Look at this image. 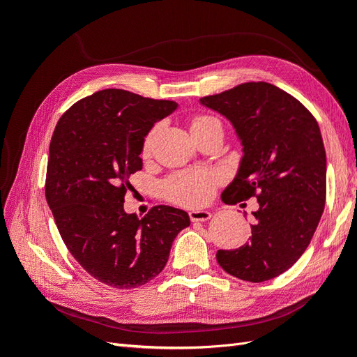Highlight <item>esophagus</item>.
<instances>
[{
  "mask_svg": "<svg viewBox=\"0 0 357 357\" xmlns=\"http://www.w3.org/2000/svg\"><path fill=\"white\" fill-rule=\"evenodd\" d=\"M189 218L192 222H207L211 218V213L207 210H190Z\"/></svg>",
  "mask_w": 357,
  "mask_h": 357,
  "instance_id": "obj_1",
  "label": "esophagus"
}]
</instances>
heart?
<instances>
[{
  "mask_svg": "<svg viewBox=\"0 0 357 357\" xmlns=\"http://www.w3.org/2000/svg\"><path fill=\"white\" fill-rule=\"evenodd\" d=\"M219 121L210 116H197L192 119L190 122V131L197 132L199 129L208 126L211 123H218ZM156 132V128L149 132L144 139L143 152L147 155L152 149V142ZM219 177L214 172L205 171V169H192L180 172L176 177L167 181L164 188L165 195L168 199L174 201L183 205H202L207 202L214 193L215 186H218Z\"/></svg>",
  "mask_w": 357,
  "mask_h": 357,
  "instance_id": "b5f03b06",
  "label": "heart"
}]
</instances>
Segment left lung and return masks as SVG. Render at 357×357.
Here are the masks:
<instances>
[{
	"label": "left lung",
	"instance_id": "1",
	"mask_svg": "<svg viewBox=\"0 0 357 357\" xmlns=\"http://www.w3.org/2000/svg\"><path fill=\"white\" fill-rule=\"evenodd\" d=\"M201 105L231 122L243 146L225 204L257 195L252 240L218 250L226 273L250 283L271 280L294 265L314 235L326 201V152L312 114L294 96L266 82H248Z\"/></svg>",
	"mask_w": 357,
	"mask_h": 357
}]
</instances>
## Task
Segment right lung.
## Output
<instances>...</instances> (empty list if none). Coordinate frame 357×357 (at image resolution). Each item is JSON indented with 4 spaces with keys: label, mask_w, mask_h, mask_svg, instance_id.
<instances>
[{
    "label": "right lung",
    "mask_w": 357,
    "mask_h": 357,
    "mask_svg": "<svg viewBox=\"0 0 357 357\" xmlns=\"http://www.w3.org/2000/svg\"><path fill=\"white\" fill-rule=\"evenodd\" d=\"M174 101L104 89L75 102L52 135L46 199L73 257L101 283L134 289L165 268L189 214L158 205L143 219L123 210L144 139Z\"/></svg>",
    "instance_id": "right-lung-1"
}]
</instances>
